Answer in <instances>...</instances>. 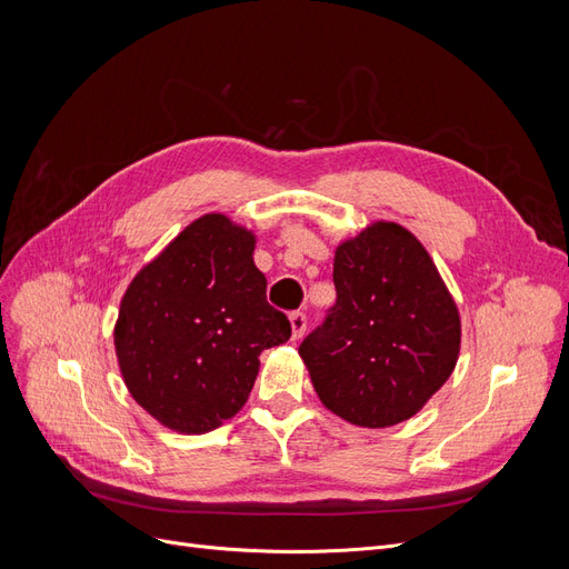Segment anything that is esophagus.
Segmentation results:
<instances>
[{"label": "esophagus", "mask_w": 569, "mask_h": 569, "mask_svg": "<svg viewBox=\"0 0 569 569\" xmlns=\"http://www.w3.org/2000/svg\"><path fill=\"white\" fill-rule=\"evenodd\" d=\"M289 325H291V339H301L303 337V332H306V325H308V318H306V313H301V311H295L289 316Z\"/></svg>", "instance_id": "esophagus-1"}]
</instances>
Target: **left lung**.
Listing matches in <instances>:
<instances>
[{
  "label": "left lung",
  "instance_id": "1",
  "mask_svg": "<svg viewBox=\"0 0 569 569\" xmlns=\"http://www.w3.org/2000/svg\"><path fill=\"white\" fill-rule=\"evenodd\" d=\"M332 278V313L299 347L318 399L356 427L406 422L458 363L449 287L420 239L391 220L343 239Z\"/></svg>",
  "mask_w": 569,
  "mask_h": 569
}]
</instances>
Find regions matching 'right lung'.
<instances>
[{"instance_id":"obj_1","label":"right lung","mask_w":569,"mask_h":569,"mask_svg":"<svg viewBox=\"0 0 569 569\" xmlns=\"http://www.w3.org/2000/svg\"><path fill=\"white\" fill-rule=\"evenodd\" d=\"M256 234L226 213L197 218L128 284L113 327L120 375L153 420L206 435L237 416L261 356L291 335L266 301Z\"/></svg>"}]
</instances>
